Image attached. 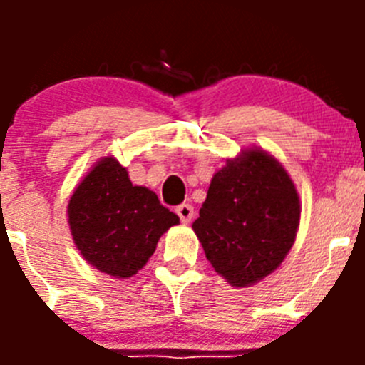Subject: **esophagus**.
<instances>
[{
    "label": "esophagus",
    "mask_w": 365,
    "mask_h": 365,
    "mask_svg": "<svg viewBox=\"0 0 365 365\" xmlns=\"http://www.w3.org/2000/svg\"><path fill=\"white\" fill-rule=\"evenodd\" d=\"M175 212H177V215H179L180 221H182V222H190V221H192V217H193V206L188 205V202H182V205L177 206Z\"/></svg>",
    "instance_id": "obj_1"
}]
</instances>
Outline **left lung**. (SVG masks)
Segmentation results:
<instances>
[{
	"label": "left lung",
	"mask_w": 365,
	"mask_h": 365,
	"mask_svg": "<svg viewBox=\"0 0 365 365\" xmlns=\"http://www.w3.org/2000/svg\"><path fill=\"white\" fill-rule=\"evenodd\" d=\"M299 212L285 168L250 148L214 173L192 228L215 272L232 287H248L282 265L294 245Z\"/></svg>",
	"instance_id": "obj_1"
}]
</instances>
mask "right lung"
<instances>
[{
    "instance_id": "obj_1",
    "label": "right lung",
    "mask_w": 365,
    "mask_h": 365,
    "mask_svg": "<svg viewBox=\"0 0 365 365\" xmlns=\"http://www.w3.org/2000/svg\"><path fill=\"white\" fill-rule=\"evenodd\" d=\"M73 241L83 259L113 278H131L153 256L179 217L144 186H133L115 157L100 159L67 205Z\"/></svg>"
}]
</instances>
